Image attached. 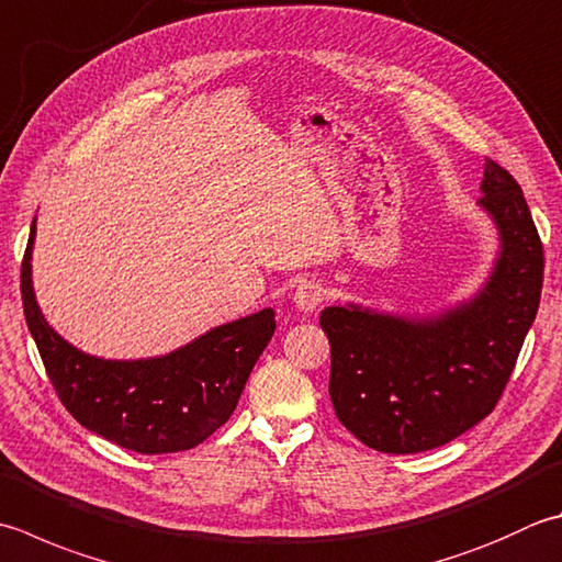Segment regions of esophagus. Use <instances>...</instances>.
Returning <instances> with one entry per match:
<instances>
[{"mask_svg": "<svg viewBox=\"0 0 562 562\" xmlns=\"http://www.w3.org/2000/svg\"><path fill=\"white\" fill-rule=\"evenodd\" d=\"M292 300L296 304V310L316 312L326 300V290H324V284H318L314 280H304V282L296 284Z\"/></svg>", "mask_w": 562, "mask_h": 562, "instance_id": "esophagus-1", "label": "esophagus"}]
</instances>
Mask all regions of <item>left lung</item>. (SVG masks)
Returning a JSON list of instances; mask_svg holds the SVG:
<instances>
[{
  "mask_svg": "<svg viewBox=\"0 0 562 562\" xmlns=\"http://www.w3.org/2000/svg\"><path fill=\"white\" fill-rule=\"evenodd\" d=\"M480 204L497 222L502 252L470 304L426 322L358 306H328L318 318L338 422L380 453L438 448L492 414L533 324L543 244L519 182L492 158Z\"/></svg>",
  "mask_w": 562,
  "mask_h": 562,
  "instance_id": "left-lung-1",
  "label": "left lung"
}]
</instances>
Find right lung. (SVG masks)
Listing matches in <instances>:
<instances>
[{
    "label": "right lung",
    "instance_id": "add662e5",
    "mask_svg": "<svg viewBox=\"0 0 562 562\" xmlns=\"http://www.w3.org/2000/svg\"><path fill=\"white\" fill-rule=\"evenodd\" d=\"M21 260V300L55 394L92 434L143 456L190 450L234 414L252 366L274 331L272 310L224 324L170 356L102 360L53 331L31 288V248Z\"/></svg>",
    "mask_w": 562,
    "mask_h": 562
}]
</instances>
